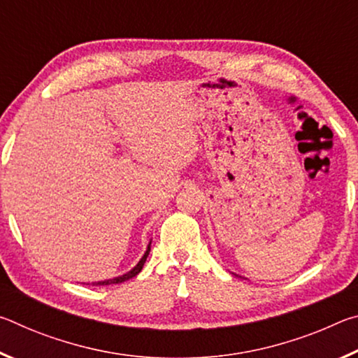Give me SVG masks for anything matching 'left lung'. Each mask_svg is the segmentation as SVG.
Listing matches in <instances>:
<instances>
[{"instance_id":"1","label":"left lung","mask_w":358,"mask_h":358,"mask_svg":"<svg viewBox=\"0 0 358 358\" xmlns=\"http://www.w3.org/2000/svg\"><path fill=\"white\" fill-rule=\"evenodd\" d=\"M237 276H238V275H237ZM240 278H241V276H240Z\"/></svg>"}]
</instances>
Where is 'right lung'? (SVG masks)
I'll return each mask as SVG.
<instances>
[{"label": "right lung", "instance_id": "add662e5", "mask_svg": "<svg viewBox=\"0 0 358 358\" xmlns=\"http://www.w3.org/2000/svg\"><path fill=\"white\" fill-rule=\"evenodd\" d=\"M150 251H151V240L148 241V245H147V250H145V252H143L142 259L138 260L137 265L134 266V268H131V270L128 271V273H124V275H120V276H117V278H110V280H104V281L92 282V284H93V286H110V284H120V282H124V281L131 280V278L137 276V275L141 273V271H142V268H143V264H145V260H147V257H148Z\"/></svg>", "mask_w": 358, "mask_h": 358}]
</instances>
